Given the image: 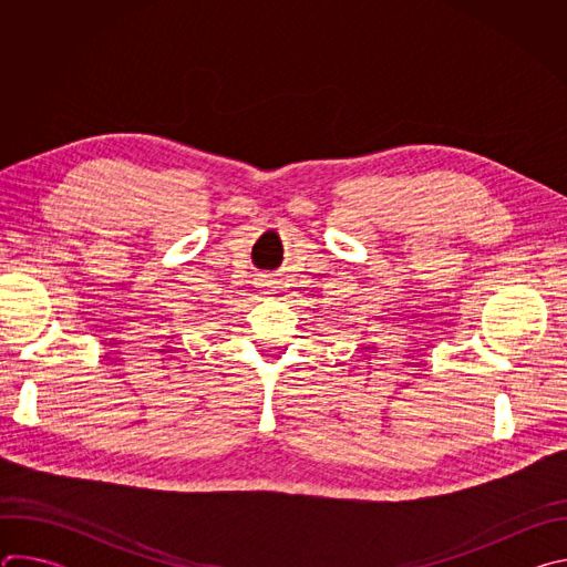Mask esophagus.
Listing matches in <instances>:
<instances>
[{
	"mask_svg": "<svg viewBox=\"0 0 567 567\" xmlns=\"http://www.w3.org/2000/svg\"><path fill=\"white\" fill-rule=\"evenodd\" d=\"M262 287H269V285H262ZM265 291H267V293H269V291H274V289H265Z\"/></svg>",
	"mask_w": 567,
	"mask_h": 567,
	"instance_id": "34e87169",
	"label": "esophagus"
}]
</instances>
